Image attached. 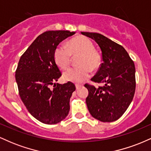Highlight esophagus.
Segmentation results:
<instances>
[{"mask_svg":"<svg viewBox=\"0 0 151 151\" xmlns=\"http://www.w3.org/2000/svg\"><path fill=\"white\" fill-rule=\"evenodd\" d=\"M75 86H76V89H79V88L81 87V85H79V84H76Z\"/></svg>","mask_w":151,"mask_h":151,"instance_id":"esophagus-1","label":"esophagus"}]
</instances>
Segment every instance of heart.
<instances>
[{
    "label": "heart",
    "instance_id": "obj_1",
    "mask_svg": "<svg viewBox=\"0 0 151 151\" xmlns=\"http://www.w3.org/2000/svg\"><path fill=\"white\" fill-rule=\"evenodd\" d=\"M94 49L92 42L84 36H78L67 42V46L60 45L54 52V58L62 70L70 65L72 55H79L78 65L64 72L63 78L66 81L79 83L89 77L91 70H96L101 62V55Z\"/></svg>",
    "mask_w": 151,
    "mask_h": 151
}]
</instances>
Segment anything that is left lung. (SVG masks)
Segmentation results:
<instances>
[{"mask_svg":"<svg viewBox=\"0 0 151 151\" xmlns=\"http://www.w3.org/2000/svg\"><path fill=\"white\" fill-rule=\"evenodd\" d=\"M93 40L102 53V63L91 81L104 83V86L86 84L89 91L86 99L91 115L102 122L118 120L131 104L136 89L134 62L120 45L103 35L81 32Z\"/></svg>","mask_w":151,"mask_h":151,"instance_id":"1","label":"left lung"}]
</instances>
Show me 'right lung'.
Here are the masks:
<instances>
[{
  "label": "right lung",
  "instance_id": "add662e5",
  "mask_svg": "<svg viewBox=\"0 0 151 151\" xmlns=\"http://www.w3.org/2000/svg\"><path fill=\"white\" fill-rule=\"evenodd\" d=\"M74 34L68 30L46 31L35 40L19 60L15 72L19 94L31 115L43 124H58L70 111V99L76 87L70 81L55 83L62 74L54 52L62 41Z\"/></svg>",
  "mask_w": 151,
  "mask_h": 151
}]
</instances>
